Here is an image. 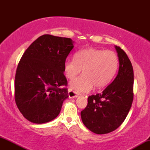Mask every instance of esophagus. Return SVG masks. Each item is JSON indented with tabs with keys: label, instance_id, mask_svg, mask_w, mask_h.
<instances>
[{
	"label": "esophagus",
	"instance_id": "34e87169",
	"mask_svg": "<svg viewBox=\"0 0 150 150\" xmlns=\"http://www.w3.org/2000/svg\"><path fill=\"white\" fill-rule=\"evenodd\" d=\"M68 96L70 99H73V98H77L78 97V94H77L76 93L73 92L72 90H69L68 91Z\"/></svg>",
	"mask_w": 150,
	"mask_h": 150
}]
</instances>
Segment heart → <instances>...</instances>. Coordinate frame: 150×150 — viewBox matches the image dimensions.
<instances>
[{
    "label": "heart",
    "instance_id": "heart-1",
    "mask_svg": "<svg viewBox=\"0 0 150 150\" xmlns=\"http://www.w3.org/2000/svg\"><path fill=\"white\" fill-rule=\"evenodd\" d=\"M75 60H67L63 68L65 76L73 80L82 70V75L70 82L75 92H88L106 87L113 80L118 67V58L112 51L87 48L75 54Z\"/></svg>",
    "mask_w": 150,
    "mask_h": 150
}]
</instances>
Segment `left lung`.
Returning a JSON list of instances; mask_svg holds the SVG:
<instances>
[{"label":"left lung","mask_w":150,"mask_h":150,"mask_svg":"<svg viewBox=\"0 0 150 150\" xmlns=\"http://www.w3.org/2000/svg\"><path fill=\"white\" fill-rule=\"evenodd\" d=\"M119 68L116 78L101 94L89 96L81 111L83 124L96 134H106L117 129L128 114L133 100L134 74L128 56L119 46Z\"/></svg>","instance_id":"1"}]
</instances>
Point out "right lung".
Wrapping results in <instances>:
<instances>
[{
  "label": "right lung",
  "mask_w": 150,
  "mask_h": 150,
  "mask_svg": "<svg viewBox=\"0 0 150 150\" xmlns=\"http://www.w3.org/2000/svg\"><path fill=\"white\" fill-rule=\"evenodd\" d=\"M74 42L45 34L36 39L19 62L15 79L17 106L26 119L42 124L55 119L68 99L63 65Z\"/></svg>",
  "instance_id": "obj_1"
}]
</instances>
